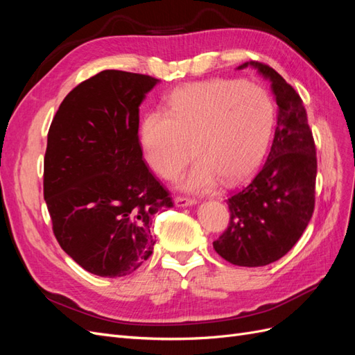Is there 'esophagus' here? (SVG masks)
Instances as JSON below:
<instances>
[{"label":"esophagus","instance_id":"1","mask_svg":"<svg viewBox=\"0 0 355 355\" xmlns=\"http://www.w3.org/2000/svg\"><path fill=\"white\" fill-rule=\"evenodd\" d=\"M175 204L178 207H188V206H194V204H197V200L187 198V197H176Z\"/></svg>","mask_w":355,"mask_h":355}]
</instances>
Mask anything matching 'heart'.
Here are the masks:
<instances>
[{
	"mask_svg": "<svg viewBox=\"0 0 355 355\" xmlns=\"http://www.w3.org/2000/svg\"><path fill=\"white\" fill-rule=\"evenodd\" d=\"M274 125L275 105L262 87L214 78L175 89L166 111L142 116L139 139L149 166L164 179L175 178L194 151L198 158L179 187L207 192L220 178L232 185L252 176L268 154Z\"/></svg>",
	"mask_w": 355,
	"mask_h": 355,
	"instance_id": "obj_1",
	"label": "heart"
}]
</instances>
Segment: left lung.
<instances>
[{"mask_svg":"<svg viewBox=\"0 0 355 355\" xmlns=\"http://www.w3.org/2000/svg\"><path fill=\"white\" fill-rule=\"evenodd\" d=\"M270 80L278 105L277 127L265 164L249 185L228 198L230 225L213 241L225 261L263 266L283 257L308 227L315 204L317 155L302 99L280 73L245 62Z\"/></svg>","mask_w":355,"mask_h":355,"instance_id":"obj_1","label":"left lung"}]
</instances>
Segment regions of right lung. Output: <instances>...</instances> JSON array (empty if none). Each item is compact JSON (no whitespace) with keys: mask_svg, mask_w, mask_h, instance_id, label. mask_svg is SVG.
I'll return each instance as SVG.
<instances>
[{"mask_svg":"<svg viewBox=\"0 0 355 355\" xmlns=\"http://www.w3.org/2000/svg\"><path fill=\"white\" fill-rule=\"evenodd\" d=\"M159 80L106 69L60 103L47 135L44 200L65 253L99 277L135 272L153 254V218L173 207L145 164L139 106Z\"/></svg>","mask_w":355,"mask_h":355,"instance_id":"add662e5","label":"right lung"}]
</instances>
